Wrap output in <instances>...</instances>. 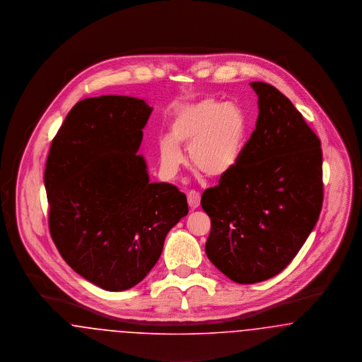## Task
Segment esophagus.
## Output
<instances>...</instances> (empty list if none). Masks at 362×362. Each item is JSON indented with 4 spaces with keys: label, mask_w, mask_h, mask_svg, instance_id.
I'll use <instances>...</instances> for the list:
<instances>
[{
    "label": "esophagus",
    "mask_w": 362,
    "mask_h": 362,
    "mask_svg": "<svg viewBox=\"0 0 362 362\" xmlns=\"http://www.w3.org/2000/svg\"><path fill=\"white\" fill-rule=\"evenodd\" d=\"M188 197V204H189L190 209H199L200 206V193L196 190H190L187 193Z\"/></svg>",
    "instance_id": "esophagus-1"
}]
</instances>
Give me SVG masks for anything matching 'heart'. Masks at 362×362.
I'll return each mask as SVG.
<instances>
[{
	"mask_svg": "<svg viewBox=\"0 0 362 362\" xmlns=\"http://www.w3.org/2000/svg\"><path fill=\"white\" fill-rule=\"evenodd\" d=\"M245 132V115L235 103L204 98L184 105L174 115L170 136L159 140L162 168L175 175L184 163L180 146H187L193 168L209 177L226 175L240 159Z\"/></svg>",
	"mask_w": 362,
	"mask_h": 362,
	"instance_id": "obj_1",
	"label": "heart"
}]
</instances>
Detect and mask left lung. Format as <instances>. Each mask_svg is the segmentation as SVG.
<instances>
[{
    "mask_svg": "<svg viewBox=\"0 0 362 362\" xmlns=\"http://www.w3.org/2000/svg\"><path fill=\"white\" fill-rule=\"evenodd\" d=\"M256 129L233 170L204 190L206 253L237 284L263 282L291 263L323 206L320 140L274 86L253 81Z\"/></svg>",
    "mask_w": 362,
    "mask_h": 362,
    "instance_id": "left-lung-1",
    "label": "left lung"
}]
</instances>
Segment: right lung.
Segmentation results:
<instances>
[{
    "mask_svg": "<svg viewBox=\"0 0 362 362\" xmlns=\"http://www.w3.org/2000/svg\"><path fill=\"white\" fill-rule=\"evenodd\" d=\"M153 112L146 100L102 95L77 102L47 156L49 228L62 259L107 291L141 282L170 228L188 214L187 196L150 182L137 155Z\"/></svg>",
    "mask_w": 362,
    "mask_h": 362,
    "instance_id": "obj_1",
    "label": "right lung"
}]
</instances>
